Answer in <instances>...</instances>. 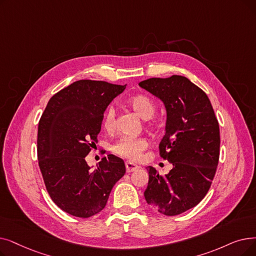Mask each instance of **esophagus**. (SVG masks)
Here are the masks:
<instances>
[{"instance_id": "obj_1", "label": "esophagus", "mask_w": 256, "mask_h": 256, "mask_svg": "<svg viewBox=\"0 0 256 256\" xmlns=\"http://www.w3.org/2000/svg\"><path fill=\"white\" fill-rule=\"evenodd\" d=\"M126 172H135L139 168V166L135 163H132L130 161H126Z\"/></svg>"}]
</instances>
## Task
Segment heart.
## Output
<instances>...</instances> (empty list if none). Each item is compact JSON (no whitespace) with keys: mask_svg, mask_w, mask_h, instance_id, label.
Segmentation results:
<instances>
[{"mask_svg":"<svg viewBox=\"0 0 256 256\" xmlns=\"http://www.w3.org/2000/svg\"><path fill=\"white\" fill-rule=\"evenodd\" d=\"M128 104L135 110L138 116L142 119L148 120L152 118L156 112V106L152 99L146 95H134L128 98ZM104 128L106 130H112L116 124L115 110L110 106L104 116ZM148 148V141L143 137H130L124 136L120 138L114 146L113 152L120 156L132 161L138 160L142 152Z\"/></svg>","mask_w":256,"mask_h":256,"instance_id":"b5f03b06","label":"heart"}]
</instances>
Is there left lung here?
Wrapping results in <instances>:
<instances>
[{"mask_svg":"<svg viewBox=\"0 0 256 256\" xmlns=\"http://www.w3.org/2000/svg\"><path fill=\"white\" fill-rule=\"evenodd\" d=\"M139 86L164 104L165 135L159 150L172 164L165 176L146 168L144 198L156 212L181 214L201 202L212 183L220 157L218 122L206 93L184 76L150 78Z\"/></svg>","mask_w":256,"mask_h":256,"instance_id":"left-lung-1","label":"left lung"}]
</instances>
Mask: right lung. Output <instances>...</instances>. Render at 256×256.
<instances>
[{"label": "right lung", "instance_id": "right-lung-1", "mask_svg": "<svg viewBox=\"0 0 256 256\" xmlns=\"http://www.w3.org/2000/svg\"><path fill=\"white\" fill-rule=\"evenodd\" d=\"M126 86L77 80L53 95L38 122V159L47 192L64 212L90 218L106 207L126 174L122 159L108 154L92 170L86 157L97 142L104 110Z\"/></svg>", "mask_w": 256, "mask_h": 256}]
</instances>
